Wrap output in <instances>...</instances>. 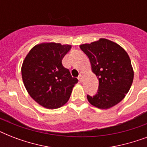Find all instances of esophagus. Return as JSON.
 <instances>
[{"instance_id": "1", "label": "esophagus", "mask_w": 147, "mask_h": 147, "mask_svg": "<svg viewBox=\"0 0 147 147\" xmlns=\"http://www.w3.org/2000/svg\"><path fill=\"white\" fill-rule=\"evenodd\" d=\"M84 72H82V71H81L80 74H79V76H78V80L80 81L81 82L83 81V77H84Z\"/></svg>"}]
</instances>
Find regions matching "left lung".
I'll list each match as a JSON object with an SVG mask.
<instances>
[{"label":"left lung","mask_w":147,"mask_h":147,"mask_svg":"<svg viewBox=\"0 0 147 147\" xmlns=\"http://www.w3.org/2000/svg\"><path fill=\"white\" fill-rule=\"evenodd\" d=\"M80 48L88 55L99 82L97 94L87 95L88 100L100 109L114 107L125 98L134 80L127 53L117 43L104 38L80 45Z\"/></svg>","instance_id":"left-lung-1"}]
</instances>
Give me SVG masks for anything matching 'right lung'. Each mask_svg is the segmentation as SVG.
<instances>
[{"instance_id": "add662e5", "label": "right lung", "mask_w": 147, "mask_h": 147, "mask_svg": "<svg viewBox=\"0 0 147 147\" xmlns=\"http://www.w3.org/2000/svg\"><path fill=\"white\" fill-rule=\"evenodd\" d=\"M71 45L42 42L33 47L24 59L21 74L30 97L47 109H56L67 103L78 80L62 64Z\"/></svg>"}]
</instances>
